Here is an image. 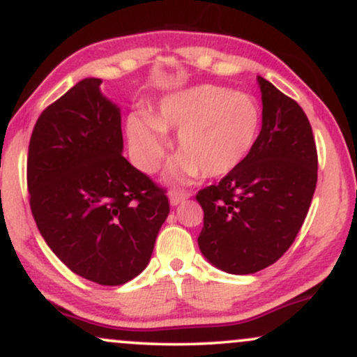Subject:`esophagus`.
Listing matches in <instances>:
<instances>
[{
  "mask_svg": "<svg viewBox=\"0 0 357 357\" xmlns=\"http://www.w3.org/2000/svg\"><path fill=\"white\" fill-rule=\"evenodd\" d=\"M169 203H171V206H178L179 203H183L184 199H188V192H184V191H181V190H171L169 191Z\"/></svg>",
  "mask_w": 357,
  "mask_h": 357,
  "instance_id": "obj_1",
  "label": "esophagus"
}]
</instances>
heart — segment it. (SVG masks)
<instances>
[{
    "mask_svg": "<svg viewBox=\"0 0 357 357\" xmlns=\"http://www.w3.org/2000/svg\"><path fill=\"white\" fill-rule=\"evenodd\" d=\"M261 126L255 97L231 92L220 85L203 84L165 97L149 119L132 116L127 136L137 165L153 173L165 159V134L178 130L179 154L171 174L174 178H220L247 159Z\"/></svg>",
    "mask_w": 357,
    "mask_h": 357,
    "instance_id": "b5f03b06",
    "label": "heart"
}]
</instances>
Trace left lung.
Segmentation results:
<instances>
[{
  "mask_svg": "<svg viewBox=\"0 0 357 357\" xmlns=\"http://www.w3.org/2000/svg\"><path fill=\"white\" fill-rule=\"evenodd\" d=\"M261 130L238 167L196 195L202 204L199 250L210 264L248 275L275 264L302 228L317 184V149L296 100L264 77Z\"/></svg>",
  "mask_w": 357,
  "mask_h": 357,
  "instance_id": "obj_1",
  "label": "left lung"
}]
</instances>
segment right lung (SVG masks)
Masks as SVG:
<instances>
[{"label":"right lung","mask_w":357,"mask_h":357,"mask_svg":"<svg viewBox=\"0 0 357 357\" xmlns=\"http://www.w3.org/2000/svg\"><path fill=\"white\" fill-rule=\"evenodd\" d=\"M84 79L48 105L28 146L36 227L77 275L122 285L149 264L169 215L166 190L122 155L121 109Z\"/></svg>","instance_id":"obj_1"}]
</instances>
